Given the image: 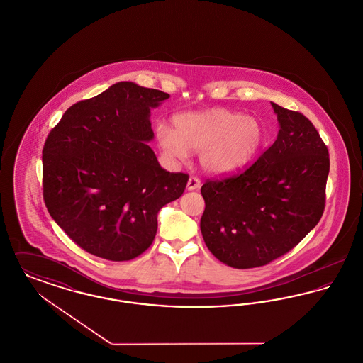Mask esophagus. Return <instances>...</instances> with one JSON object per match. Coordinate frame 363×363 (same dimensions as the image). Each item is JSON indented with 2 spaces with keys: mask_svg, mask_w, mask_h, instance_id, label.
Wrapping results in <instances>:
<instances>
[{
  "mask_svg": "<svg viewBox=\"0 0 363 363\" xmlns=\"http://www.w3.org/2000/svg\"><path fill=\"white\" fill-rule=\"evenodd\" d=\"M200 186H201V181L197 177H190L189 179H188V184H186V189H200Z\"/></svg>",
  "mask_w": 363,
  "mask_h": 363,
  "instance_id": "1",
  "label": "esophagus"
}]
</instances>
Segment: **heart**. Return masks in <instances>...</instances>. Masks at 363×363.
Segmentation results:
<instances>
[{"mask_svg": "<svg viewBox=\"0 0 363 363\" xmlns=\"http://www.w3.org/2000/svg\"><path fill=\"white\" fill-rule=\"evenodd\" d=\"M173 128L160 122L155 138L163 155L185 160L190 151L200 152L208 173L231 174L246 167L257 155L264 129L261 122L227 108H208L174 116Z\"/></svg>", "mask_w": 363, "mask_h": 363, "instance_id": "heart-1", "label": "heart"}]
</instances>
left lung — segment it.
Masks as SVG:
<instances>
[{
	"label": "left lung",
	"instance_id": "obj_1",
	"mask_svg": "<svg viewBox=\"0 0 363 363\" xmlns=\"http://www.w3.org/2000/svg\"><path fill=\"white\" fill-rule=\"evenodd\" d=\"M271 104L279 122L275 143L243 173L201 188L204 242L216 259L238 269L291 250L325 206L327 145L303 114Z\"/></svg>",
	"mask_w": 363,
	"mask_h": 363
}]
</instances>
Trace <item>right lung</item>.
I'll list each match as a JSON object with an SVG mask.
<instances>
[{"instance_id": "add662e5", "label": "right lung", "mask_w": 363, "mask_h": 363, "mask_svg": "<svg viewBox=\"0 0 363 363\" xmlns=\"http://www.w3.org/2000/svg\"><path fill=\"white\" fill-rule=\"evenodd\" d=\"M170 95L120 82L65 111L46 138L43 199L54 222L88 253L126 261L154 241L157 213L188 174L163 170L148 145L151 110Z\"/></svg>"}]
</instances>
